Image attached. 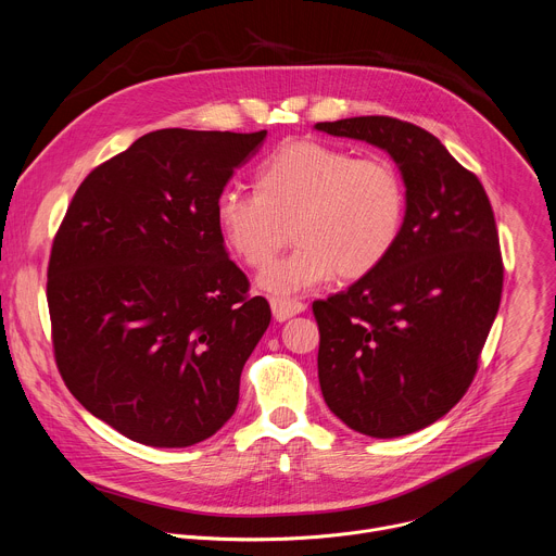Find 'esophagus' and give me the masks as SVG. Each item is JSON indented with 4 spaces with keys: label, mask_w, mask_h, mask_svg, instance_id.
Returning a JSON list of instances; mask_svg holds the SVG:
<instances>
[{
    "label": "esophagus",
    "mask_w": 556,
    "mask_h": 556,
    "mask_svg": "<svg viewBox=\"0 0 556 556\" xmlns=\"http://www.w3.org/2000/svg\"><path fill=\"white\" fill-rule=\"evenodd\" d=\"M305 307L307 305L296 301V299H279V296L270 299V309H273V316L277 321H288V319H292L294 314L305 312Z\"/></svg>",
    "instance_id": "esophagus-1"
}]
</instances>
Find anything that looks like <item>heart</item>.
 Segmentation results:
<instances>
[{"label": "heart", "instance_id": "1", "mask_svg": "<svg viewBox=\"0 0 556 556\" xmlns=\"http://www.w3.org/2000/svg\"><path fill=\"white\" fill-rule=\"evenodd\" d=\"M257 191L228 187L215 202L224 244L253 268L266 266L290 240L296 249L257 279L270 294H294L334 277L374 273L399 244L405 182L387 157L294 140L275 149L255 174Z\"/></svg>", "mask_w": 556, "mask_h": 556}]
</instances>
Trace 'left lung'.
Wrapping results in <instances>:
<instances>
[{"label":"left lung","instance_id":"8db88e82","mask_svg":"<svg viewBox=\"0 0 556 556\" xmlns=\"http://www.w3.org/2000/svg\"><path fill=\"white\" fill-rule=\"evenodd\" d=\"M314 127L387 151L407 189L393 253L312 303L324 399L358 433L409 435L448 414L478 371L504 283L495 215L478 176L418 125L356 116Z\"/></svg>","mask_w":556,"mask_h":556}]
</instances>
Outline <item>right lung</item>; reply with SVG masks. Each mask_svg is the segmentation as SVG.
Here are the masks:
<instances>
[{"label":"right lung","mask_w":556,"mask_h":556,"mask_svg":"<svg viewBox=\"0 0 556 556\" xmlns=\"http://www.w3.org/2000/svg\"><path fill=\"white\" fill-rule=\"evenodd\" d=\"M264 138L144 134L81 182L56 230V367L78 403L134 442L191 446L235 414L270 305L228 260L215 202Z\"/></svg>","instance_id":"add662e5"}]
</instances>
